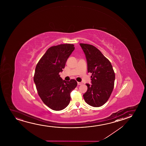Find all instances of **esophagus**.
<instances>
[{"label":"esophagus","mask_w":146,"mask_h":146,"mask_svg":"<svg viewBox=\"0 0 146 146\" xmlns=\"http://www.w3.org/2000/svg\"><path fill=\"white\" fill-rule=\"evenodd\" d=\"M77 84H78V85H82V82H77Z\"/></svg>","instance_id":"1"}]
</instances>
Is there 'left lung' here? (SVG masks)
<instances>
[{
    "mask_svg": "<svg viewBox=\"0 0 146 146\" xmlns=\"http://www.w3.org/2000/svg\"><path fill=\"white\" fill-rule=\"evenodd\" d=\"M85 54L92 85L86 84L88 89L83 95L84 100L90 106L99 107L110 98L113 90L115 74L112 64L96 47L80 43Z\"/></svg>",
    "mask_w": 146,
    "mask_h": 146,
    "instance_id": "obj_1",
    "label": "left lung"
}]
</instances>
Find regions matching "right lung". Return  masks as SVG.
<instances>
[{"mask_svg":"<svg viewBox=\"0 0 146 146\" xmlns=\"http://www.w3.org/2000/svg\"><path fill=\"white\" fill-rule=\"evenodd\" d=\"M75 47L73 44H60L48 48L36 65L33 80L39 96L49 108L64 109L69 104L70 93L76 88V80H62L59 72Z\"/></svg>","mask_w":146,"mask_h":146,"instance_id":"1","label":"right lung"}]
</instances>
